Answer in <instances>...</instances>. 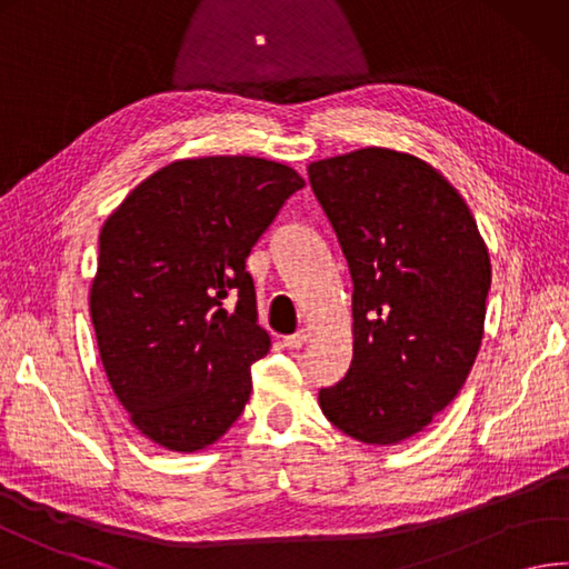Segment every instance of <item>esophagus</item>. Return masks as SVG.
<instances>
[{
  "label": "esophagus",
  "instance_id": "obj_1",
  "mask_svg": "<svg viewBox=\"0 0 569 569\" xmlns=\"http://www.w3.org/2000/svg\"><path fill=\"white\" fill-rule=\"evenodd\" d=\"M305 341H307V335H305V331H297V335H289V337H284V339H282V345H284L287 349H302V347H305Z\"/></svg>",
  "mask_w": 569,
  "mask_h": 569
}]
</instances>
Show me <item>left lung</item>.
<instances>
[{"mask_svg": "<svg viewBox=\"0 0 569 569\" xmlns=\"http://www.w3.org/2000/svg\"><path fill=\"white\" fill-rule=\"evenodd\" d=\"M307 173L353 282V359L345 379L319 391V406L361 443H401L473 369L488 248L460 192L421 158L361 148Z\"/></svg>", "mask_w": 569, "mask_h": 569, "instance_id": "obj_1", "label": "left lung"}]
</instances>
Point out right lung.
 <instances>
[{
    "label": "right lung",
    "instance_id": "obj_1",
    "mask_svg": "<svg viewBox=\"0 0 569 569\" xmlns=\"http://www.w3.org/2000/svg\"><path fill=\"white\" fill-rule=\"evenodd\" d=\"M297 170L252 156L176 160L103 222L91 321L116 399L168 451H200L250 399L270 351L244 270Z\"/></svg>",
    "mask_w": 569,
    "mask_h": 569
}]
</instances>
